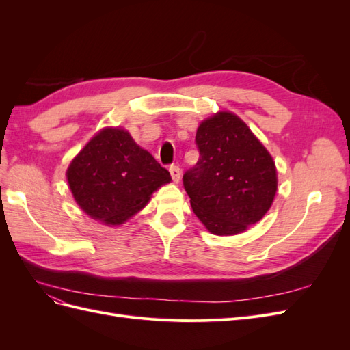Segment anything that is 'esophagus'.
Instances as JSON below:
<instances>
[{"instance_id":"esophagus-1","label":"esophagus","mask_w":350,"mask_h":350,"mask_svg":"<svg viewBox=\"0 0 350 350\" xmlns=\"http://www.w3.org/2000/svg\"><path fill=\"white\" fill-rule=\"evenodd\" d=\"M169 172H171L172 181L174 183H179V179H181V169H179V166L172 165L171 167H169Z\"/></svg>"}]
</instances>
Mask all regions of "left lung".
<instances>
[{
  "mask_svg": "<svg viewBox=\"0 0 350 350\" xmlns=\"http://www.w3.org/2000/svg\"><path fill=\"white\" fill-rule=\"evenodd\" d=\"M200 159L183 181L193 211L211 234L237 235L257 224L278 191L273 157L239 116L217 112L196 134Z\"/></svg>",
  "mask_w": 350,
  "mask_h": 350,
  "instance_id": "1",
  "label": "left lung"
}]
</instances>
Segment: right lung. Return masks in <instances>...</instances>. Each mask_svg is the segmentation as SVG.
I'll return each instance as SVG.
<instances>
[{"instance_id":"1","label":"right lung","mask_w":350,"mask_h":350,"mask_svg":"<svg viewBox=\"0 0 350 350\" xmlns=\"http://www.w3.org/2000/svg\"><path fill=\"white\" fill-rule=\"evenodd\" d=\"M74 200L84 213L108 225L124 224L149 203L171 175L129 131L103 129L67 169Z\"/></svg>"}]
</instances>
